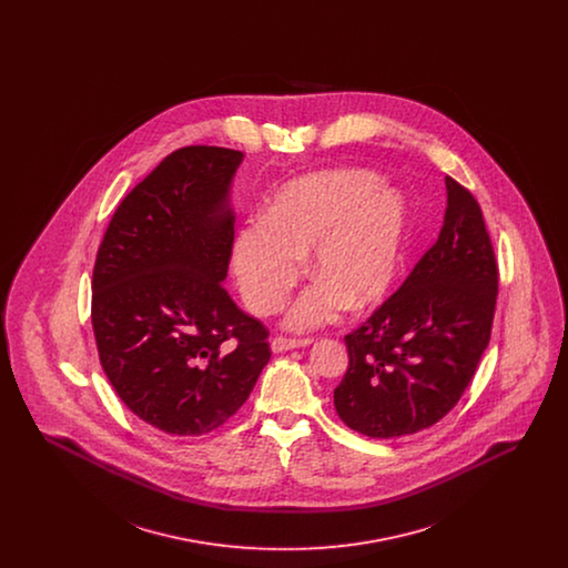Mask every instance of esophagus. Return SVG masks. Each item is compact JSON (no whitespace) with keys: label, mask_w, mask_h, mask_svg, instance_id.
<instances>
[{"label":"esophagus","mask_w":568,"mask_h":568,"mask_svg":"<svg viewBox=\"0 0 568 568\" xmlns=\"http://www.w3.org/2000/svg\"><path fill=\"white\" fill-rule=\"evenodd\" d=\"M313 338H292V336H274L272 338V352H290V349H297V347H306L311 345Z\"/></svg>","instance_id":"esophagus-1"}]
</instances>
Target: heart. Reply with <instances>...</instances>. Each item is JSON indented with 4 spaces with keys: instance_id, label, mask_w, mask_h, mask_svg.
Instances as JSON below:
<instances>
[{
    "instance_id": "obj_1",
    "label": "heart",
    "mask_w": 568,
    "mask_h": 568,
    "mask_svg": "<svg viewBox=\"0 0 568 568\" xmlns=\"http://www.w3.org/2000/svg\"><path fill=\"white\" fill-rule=\"evenodd\" d=\"M406 209L394 190L364 170L302 176L278 191L260 221L246 223L232 248V271L255 313H274L302 272L311 248L315 278L287 324H325L345 304L366 308L385 296L400 260Z\"/></svg>"
}]
</instances>
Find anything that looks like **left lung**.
<instances>
[{
  "mask_svg": "<svg viewBox=\"0 0 568 568\" xmlns=\"http://www.w3.org/2000/svg\"><path fill=\"white\" fill-rule=\"evenodd\" d=\"M447 183L445 223L405 283L345 336L338 417L371 438L430 428L458 405L486 352L498 264L475 195Z\"/></svg>",
  "mask_w": 568,
  "mask_h": 568,
  "instance_id": "left-lung-1",
  "label": "left lung"
}]
</instances>
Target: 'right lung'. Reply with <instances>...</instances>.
<instances>
[{"instance_id": "add662e5", "label": "right lung", "mask_w": 568, "mask_h": 568, "mask_svg": "<svg viewBox=\"0 0 568 568\" xmlns=\"http://www.w3.org/2000/svg\"><path fill=\"white\" fill-rule=\"evenodd\" d=\"M243 153L193 144L130 191L110 219L91 281L100 364L142 422L174 436L223 426L271 359L268 327L225 292Z\"/></svg>"}]
</instances>
